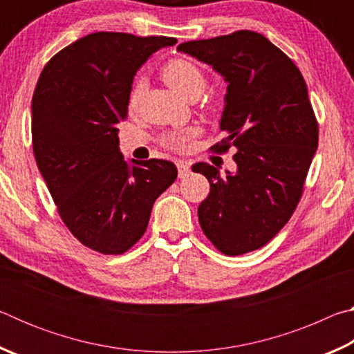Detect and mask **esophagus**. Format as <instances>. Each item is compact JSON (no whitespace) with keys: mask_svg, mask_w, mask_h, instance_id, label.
I'll return each instance as SVG.
<instances>
[{"mask_svg":"<svg viewBox=\"0 0 354 354\" xmlns=\"http://www.w3.org/2000/svg\"><path fill=\"white\" fill-rule=\"evenodd\" d=\"M176 169H178V176L185 178L190 173V164L184 162V160H179V162L176 164Z\"/></svg>","mask_w":354,"mask_h":354,"instance_id":"34e87169","label":"esophagus"}]
</instances>
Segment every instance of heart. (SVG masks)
<instances>
[{
	"instance_id": "b5f03b06",
	"label": "heart",
	"mask_w": 354,
	"mask_h": 354,
	"mask_svg": "<svg viewBox=\"0 0 354 354\" xmlns=\"http://www.w3.org/2000/svg\"><path fill=\"white\" fill-rule=\"evenodd\" d=\"M162 77L169 84L173 91L178 92L181 97L187 100H195L205 92L207 86V77L198 65L190 59L176 57L167 62L162 67ZM145 81L143 77H136L128 95V107L129 111H136L139 107ZM209 107H215L214 101H209ZM195 129L175 131V133H167L160 137V145L171 151H184L190 145V139L195 136Z\"/></svg>"
}]
</instances>
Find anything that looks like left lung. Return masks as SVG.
<instances>
[{
	"mask_svg": "<svg viewBox=\"0 0 354 354\" xmlns=\"http://www.w3.org/2000/svg\"><path fill=\"white\" fill-rule=\"evenodd\" d=\"M178 51L225 76L226 137L211 149H237L234 173L207 162L192 167L211 184L198 207L201 230L220 253H250L278 234L301 200L319 145L308 86L292 59L253 31L184 41Z\"/></svg>",
	"mask_w": 354,
	"mask_h": 354,
	"instance_id": "8db88e82",
	"label": "left lung"
}]
</instances>
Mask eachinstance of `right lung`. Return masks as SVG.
I'll use <instances>...</instances> for the list:
<instances>
[{
	"mask_svg": "<svg viewBox=\"0 0 354 354\" xmlns=\"http://www.w3.org/2000/svg\"><path fill=\"white\" fill-rule=\"evenodd\" d=\"M175 37L93 32L56 53L32 95V149L64 225L84 247L123 254L145 234L158 196L176 179L170 160L118 149L136 71Z\"/></svg>",
	"mask_w": 354,
	"mask_h": 354,
	"instance_id": "obj_1",
	"label": "right lung"
}]
</instances>
